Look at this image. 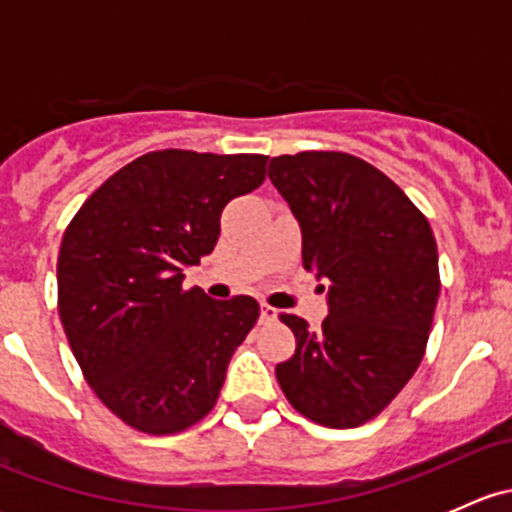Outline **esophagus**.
I'll use <instances>...</instances> for the list:
<instances>
[{
	"label": "esophagus",
	"instance_id": "esophagus-1",
	"mask_svg": "<svg viewBox=\"0 0 512 512\" xmlns=\"http://www.w3.org/2000/svg\"><path fill=\"white\" fill-rule=\"evenodd\" d=\"M275 319H277V309L270 307V304H262V307H260V322L270 324V322H275Z\"/></svg>",
	"mask_w": 512,
	"mask_h": 512
}]
</instances>
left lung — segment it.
Wrapping results in <instances>:
<instances>
[{"label":"left lung","mask_w":512,"mask_h":512,"mask_svg":"<svg viewBox=\"0 0 512 512\" xmlns=\"http://www.w3.org/2000/svg\"><path fill=\"white\" fill-rule=\"evenodd\" d=\"M267 175L302 227L304 267L329 282L322 329L280 314L297 349L277 364V381L309 421L361 426L396 399L426 354L441 292L436 237L389 175L349 153L277 156Z\"/></svg>","instance_id":"8db88e82"}]
</instances>
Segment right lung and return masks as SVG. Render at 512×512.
<instances>
[{"label":"right lung","mask_w":512,"mask_h":512,"mask_svg":"<svg viewBox=\"0 0 512 512\" xmlns=\"http://www.w3.org/2000/svg\"><path fill=\"white\" fill-rule=\"evenodd\" d=\"M260 153L165 148L89 195L64 232L59 317L94 394L148 436L203 421L235 349L260 317L247 294L210 299L183 270L215 250L230 200L265 180Z\"/></svg>","instance_id":"1"}]
</instances>
